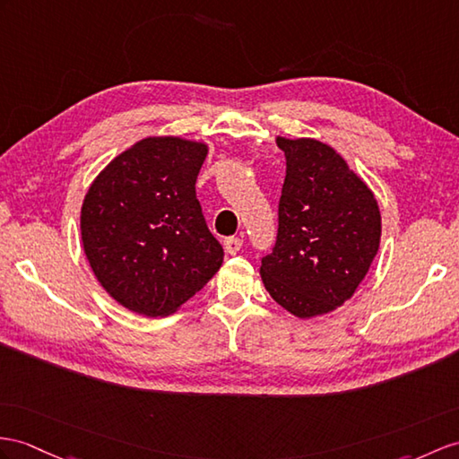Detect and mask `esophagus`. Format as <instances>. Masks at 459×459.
I'll return each instance as SVG.
<instances>
[{"mask_svg":"<svg viewBox=\"0 0 459 459\" xmlns=\"http://www.w3.org/2000/svg\"><path fill=\"white\" fill-rule=\"evenodd\" d=\"M243 245V239L241 238H226L223 239V249H226L228 255H236Z\"/></svg>","mask_w":459,"mask_h":459,"instance_id":"34e87169","label":"esophagus"}]
</instances>
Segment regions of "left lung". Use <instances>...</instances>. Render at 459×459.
Listing matches in <instances>:
<instances>
[{
	"label": "left lung",
	"mask_w": 459,
	"mask_h": 459,
	"mask_svg": "<svg viewBox=\"0 0 459 459\" xmlns=\"http://www.w3.org/2000/svg\"><path fill=\"white\" fill-rule=\"evenodd\" d=\"M286 155L273 253L263 256L266 292L299 319L351 299L379 249L382 216L341 153L314 138H276Z\"/></svg>",
	"instance_id": "1"
}]
</instances>
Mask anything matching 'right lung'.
<instances>
[{"instance_id": "obj_1", "label": "right lung", "mask_w": 459, "mask_h": 459, "mask_svg": "<svg viewBox=\"0 0 459 459\" xmlns=\"http://www.w3.org/2000/svg\"><path fill=\"white\" fill-rule=\"evenodd\" d=\"M208 145L150 136L110 161L82 206V241L110 298L134 314L165 317L223 263L196 198Z\"/></svg>"}]
</instances>
